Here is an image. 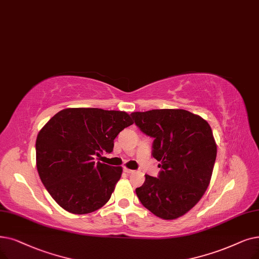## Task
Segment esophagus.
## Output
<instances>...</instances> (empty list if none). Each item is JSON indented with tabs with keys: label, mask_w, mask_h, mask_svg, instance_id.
Segmentation results:
<instances>
[{
	"label": "esophagus",
	"mask_w": 259,
	"mask_h": 259,
	"mask_svg": "<svg viewBox=\"0 0 259 259\" xmlns=\"http://www.w3.org/2000/svg\"><path fill=\"white\" fill-rule=\"evenodd\" d=\"M123 171H125L127 175H130V174H133L134 172V170H132V169H128V168H123Z\"/></svg>",
	"instance_id": "esophagus-1"
}]
</instances>
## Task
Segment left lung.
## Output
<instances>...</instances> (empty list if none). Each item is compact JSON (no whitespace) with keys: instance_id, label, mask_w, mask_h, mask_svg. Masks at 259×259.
<instances>
[{"instance_id":"obj_1","label":"left lung","mask_w":259,"mask_h":259,"mask_svg":"<svg viewBox=\"0 0 259 259\" xmlns=\"http://www.w3.org/2000/svg\"><path fill=\"white\" fill-rule=\"evenodd\" d=\"M131 116L153 139L151 155L161 162L159 176L145 175L137 196L162 219L183 216L204 195L216 161L217 146L208 122L182 109L133 112Z\"/></svg>"}]
</instances>
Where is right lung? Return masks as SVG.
<instances>
[{"instance_id":"obj_1","label":"right lung","mask_w":259,"mask_h":259,"mask_svg":"<svg viewBox=\"0 0 259 259\" xmlns=\"http://www.w3.org/2000/svg\"><path fill=\"white\" fill-rule=\"evenodd\" d=\"M121 111L69 108L55 114L37 137L39 177L52 198L76 215L104 206L121 176V167L95 163L113 151L114 139L132 125Z\"/></svg>"}]
</instances>
